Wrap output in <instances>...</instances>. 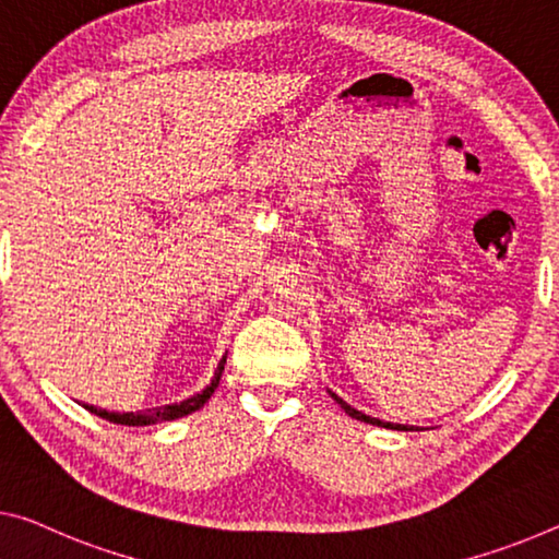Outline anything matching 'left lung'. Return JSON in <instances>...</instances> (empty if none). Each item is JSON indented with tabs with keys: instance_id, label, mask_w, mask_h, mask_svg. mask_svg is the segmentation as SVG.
Wrapping results in <instances>:
<instances>
[{
	"instance_id": "obj_1",
	"label": "left lung",
	"mask_w": 559,
	"mask_h": 559,
	"mask_svg": "<svg viewBox=\"0 0 559 559\" xmlns=\"http://www.w3.org/2000/svg\"><path fill=\"white\" fill-rule=\"evenodd\" d=\"M332 394V400L337 402V405L347 412V415L352 417V419H359V423H367V425H374V427H388V429H400V432H409L412 427H407V425H394V423H382V419H377V417H369V415H365V412H359V409H355L352 405H347L345 400L342 397H337V394L334 392H330Z\"/></svg>"
}]
</instances>
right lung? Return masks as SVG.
Instances as JSON below:
<instances>
[{
	"instance_id": "obj_1",
	"label": "right lung",
	"mask_w": 559,
	"mask_h": 559,
	"mask_svg": "<svg viewBox=\"0 0 559 559\" xmlns=\"http://www.w3.org/2000/svg\"><path fill=\"white\" fill-rule=\"evenodd\" d=\"M225 362H227V355L219 359L217 369H214V377L212 382L204 388L202 392L192 394V397H187L182 402H171V405H159V407H152V409H140V412H109V409H102V407H94V405H82L84 409H90L92 415H97L102 419H109V423L115 425H127V427H144V425H157V423H171V419H179V417H187L197 412L200 407H204V402H207L214 390H217L219 384V377L225 372Z\"/></svg>"
}]
</instances>
